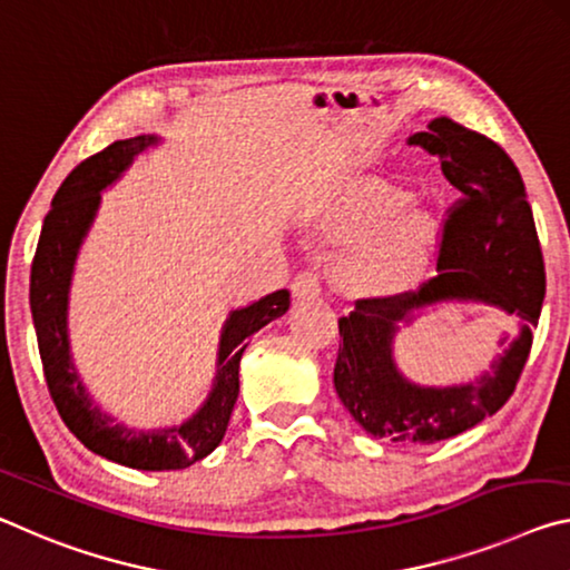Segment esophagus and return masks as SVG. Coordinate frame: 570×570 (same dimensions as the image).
Masks as SVG:
<instances>
[{
	"instance_id": "obj_1",
	"label": "esophagus",
	"mask_w": 570,
	"mask_h": 570,
	"mask_svg": "<svg viewBox=\"0 0 570 570\" xmlns=\"http://www.w3.org/2000/svg\"><path fill=\"white\" fill-rule=\"evenodd\" d=\"M291 291H293L295 301H311V297L321 293V279L315 273H307V269H305V273L295 275Z\"/></svg>"
}]
</instances>
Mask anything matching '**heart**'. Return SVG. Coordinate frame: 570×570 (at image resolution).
<instances>
[{
  "mask_svg": "<svg viewBox=\"0 0 570 570\" xmlns=\"http://www.w3.org/2000/svg\"><path fill=\"white\" fill-rule=\"evenodd\" d=\"M401 202H404L401 191H373L366 199L341 212L338 229L343 235L376 229L401 207ZM436 232L440 227L432 212H406L351 257L343 273L346 285L358 295H396L409 291L426 273L436 247Z\"/></svg>",
  "mask_w": 570,
  "mask_h": 570,
  "instance_id": "b5f03b06",
  "label": "heart"
}]
</instances>
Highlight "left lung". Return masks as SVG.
<instances>
[{
    "label": "left lung",
    "mask_w": 570,
    "mask_h": 570,
    "mask_svg": "<svg viewBox=\"0 0 570 570\" xmlns=\"http://www.w3.org/2000/svg\"><path fill=\"white\" fill-rule=\"evenodd\" d=\"M409 146L440 158L462 199L444 222L436 277L414 293L363 297L338 321L343 343L333 384L351 416L376 440L434 444L468 432L512 396L533 346L546 267L525 184L495 141L442 116L409 136ZM452 299L498 306L521 331L491 371L468 385L419 387L395 368L397 323L411 322L422 306Z\"/></svg>",
    "instance_id": "obj_1"
}]
</instances>
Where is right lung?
Returning <instances> with one entry per match:
<instances>
[{
    "label": "right lung",
    "instance_id": "obj_1",
    "mask_svg": "<svg viewBox=\"0 0 570 570\" xmlns=\"http://www.w3.org/2000/svg\"><path fill=\"white\" fill-rule=\"evenodd\" d=\"M156 144L158 136H134L110 144L100 154L75 166L55 194L52 209L42 222L30 273L37 348H40L48 391L65 426L90 452L146 472L184 470L217 450L239 394V358L247 348V338L285 315L291 307V293L277 291L229 313L222 328L217 376H214L209 396L199 412L184 424L138 432V429L116 424L114 416L92 404L78 368L72 366L68 341V293L75 257L96 219L100 191L114 184L138 154Z\"/></svg>",
    "mask_w": 570,
    "mask_h": 570
}]
</instances>
